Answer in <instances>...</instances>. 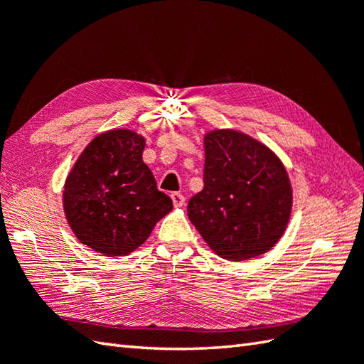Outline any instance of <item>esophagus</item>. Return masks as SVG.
Wrapping results in <instances>:
<instances>
[{
	"instance_id": "34e87169",
	"label": "esophagus",
	"mask_w": 364,
	"mask_h": 364,
	"mask_svg": "<svg viewBox=\"0 0 364 364\" xmlns=\"http://www.w3.org/2000/svg\"><path fill=\"white\" fill-rule=\"evenodd\" d=\"M170 197H172V202H173V205H175L176 208L183 206L184 202H186V198H184V196L180 194V192H173V194L170 196Z\"/></svg>"
}]
</instances>
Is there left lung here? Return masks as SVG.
<instances>
[{
  "label": "left lung",
  "mask_w": 364,
  "mask_h": 364,
  "mask_svg": "<svg viewBox=\"0 0 364 364\" xmlns=\"http://www.w3.org/2000/svg\"><path fill=\"white\" fill-rule=\"evenodd\" d=\"M203 146V189L188 203L200 236L227 261L272 250L292 213V186L282 159L266 144L233 128L208 131Z\"/></svg>",
  "instance_id": "obj_1"
}]
</instances>
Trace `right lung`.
Masks as SVG:
<instances>
[{
	"label": "right lung",
	"mask_w": 364,
	"mask_h": 364,
	"mask_svg": "<svg viewBox=\"0 0 364 364\" xmlns=\"http://www.w3.org/2000/svg\"><path fill=\"white\" fill-rule=\"evenodd\" d=\"M145 137L128 128L100 133L68 172L63 206L81 244L105 257L141 247L173 203L142 159Z\"/></svg>",
	"instance_id": "1"
}]
</instances>
